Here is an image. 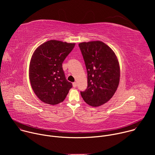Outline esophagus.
Listing matches in <instances>:
<instances>
[{
  "label": "esophagus",
  "instance_id": "obj_1",
  "mask_svg": "<svg viewBox=\"0 0 155 155\" xmlns=\"http://www.w3.org/2000/svg\"><path fill=\"white\" fill-rule=\"evenodd\" d=\"M77 83H76V82L73 83V87H77Z\"/></svg>",
  "mask_w": 155,
  "mask_h": 155
}]
</instances>
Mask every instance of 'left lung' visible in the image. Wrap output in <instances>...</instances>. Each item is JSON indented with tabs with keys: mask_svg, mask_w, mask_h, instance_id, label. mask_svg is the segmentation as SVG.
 <instances>
[{
	"mask_svg": "<svg viewBox=\"0 0 155 155\" xmlns=\"http://www.w3.org/2000/svg\"><path fill=\"white\" fill-rule=\"evenodd\" d=\"M87 71V86L80 91L84 102L98 107L114 95L120 82L118 59L106 44L101 41L82 42L78 45Z\"/></svg>",
	"mask_w": 155,
	"mask_h": 155,
	"instance_id": "8db88e82",
	"label": "left lung"
}]
</instances>
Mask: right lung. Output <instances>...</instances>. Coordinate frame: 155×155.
I'll return each instance as SVG.
<instances>
[{"label":"right lung","instance_id":"obj_1","mask_svg":"<svg viewBox=\"0 0 155 155\" xmlns=\"http://www.w3.org/2000/svg\"><path fill=\"white\" fill-rule=\"evenodd\" d=\"M75 43L51 40L34 51L29 65V79L34 92L40 100L50 105L62 102L72 87L65 77L62 62Z\"/></svg>","mask_w":155,"mask_h":155}]
</instances>
